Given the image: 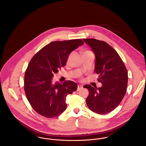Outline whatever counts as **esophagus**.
<instances>
[{
	"instance_id": "34e87169",
	"label": "esophagus",
	"mask_w": 146,
	"mask_h": 146,
	"mask_svg": "<svg viewBox=\"0 0 146 146\" xmlns=\"http://www.w3.org/2000/svg\"><path fill=\"white\" fill-rule=\"evenodd\" d=\"M83 88V85H78L77 90H78V91H79V90H81Z\"/></svg>"
}]
</instances>
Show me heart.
<instances>
[{
  "label": "heart",
  "mask_w": 146,
  "mask_h": 146,
  "mask_svg": "<svg viewBox=\"0 0 146 146\" xmlns=\"http://www.w3.org/2000/svg\"><path fill=\"white\" fill-rule=\"evenodd\" d=\"M86 52H90V51H86Z\"/></svg>",
  "instance_id": "heart-1"
}]
</instances>
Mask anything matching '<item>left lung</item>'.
Returning a JSON list of instances; mask_svg holds the SVG:
<instances>
[{"label": "left lung", "mask_w": 146, "mask_h": 146, "mask_svg": "<svg viewBox=\"0 0 146 146\" xmlns=\"http://www.w3.org/2000/svg\"><path fill=\"white\" fill-rule=\"evenodd\" d=\"M96 56L95 72L102 86L90 85L84 88L89 90L86 102L89 108L98 114L109 113L116 108L125 96L127 85V71L117 52L106 42L95 39H84Z\"/></svg>", "instance_id": "1"}]
</instances>
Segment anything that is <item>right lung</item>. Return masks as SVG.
Returning a JSON list of instances; mask_svg holds the SVG:
<instances>
[{"instance_id":"obj_1","label":"right lung","mask_w":146,"mask_h":146,"mask_svg":"<svg viewBox=\"0 0 146 146\" xmlns=\"http://www.w3.org/2000/svg\"><path fill=\"white\" fill-rule=\"evenodd\" d=\"M83 44L81 39L51 42L30 60L25 74L24 89L28 101L39 115L52 118L66 110V98L77 90L78 85L70 80L53 84L52 78L65 66L69 54Z\"/></svg>"}]
</instances>
